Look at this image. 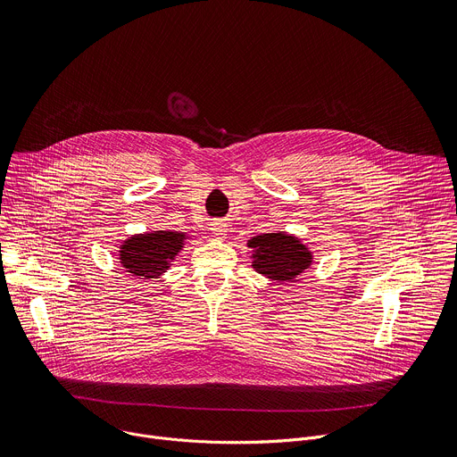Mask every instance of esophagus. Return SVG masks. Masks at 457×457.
Here are the masks:
<instances>
[{"label": "esophagus", "mask_w": 457, "mask_h": 457, "mask_svg": "<svg viewBox=\"0 0 457 457\" xmlns=\"http://www.w3.org/2000/svg\"><path fill=\"white\" fill-rule=\"evenodd\" d=\"M212 235L215 237V238H226V233H228V226L222 222V220H215L213 224H212Z\"/></svg>", "instance_id": "esophagus-1"}]
</instances>
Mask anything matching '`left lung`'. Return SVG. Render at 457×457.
<instances>
[{
    "label": "left lung",
    "instance_id": "obj_1",
    "mask_svg": "<svg viewBox=\"0 0 457 457\" xmlns=\"http://www.w3.org/2000/svg\"><path fill=\"white\" fill-rule=\"evenodd\" d=\"M253 253V268L260 275L278 282H295L311 262V251L300 240L284 231L258 235L247 242Z\"/></svg>",
    "mask_w": 457,
    "mask_h": 457
}]
</instances>
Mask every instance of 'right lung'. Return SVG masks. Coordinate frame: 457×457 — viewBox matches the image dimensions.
Here are the masks:
<instances>
[{"label": "right lung", "mask_w": 457, "mask_h": 457, "mask_svg": "<svg viewBox=\"0 0 457 457\" xmlns=\"http://www.w3.org/2000/svg\"><path fill=\"white\" fill-rule=\"evenodd\" d=\"M186 235L179 231H155L129 237L122 242L119 258L128 273L139 278H157L179 254Z\"/></svg>", "instance_id": "right-lung-1"}]
</instances>
